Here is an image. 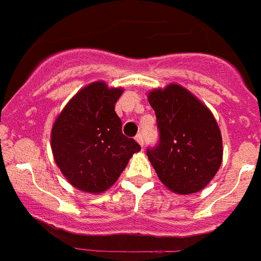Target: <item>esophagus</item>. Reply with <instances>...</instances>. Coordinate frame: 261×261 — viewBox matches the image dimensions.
I'll use <instances>...</instances> for the list:
<instances>
[{"label": "esophagus", "mask_w": 261, "mask_h": 261, "mask_svg": "<svg viewBox=\"0 0 261 261\" xmlns=\"http://www.w3.org/2000/svg\"><path fill=\"white\" fill-rule=\"evenodd\" d=\"M135 138H136V141H137L138 144L141 145V146H144V136H142L141 133H138V135L136 136Z\"/></svg>", "instance_id": "34e87169"}]
</instances>
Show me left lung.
<instances>
[{"instance_id": "8db88e82", "label": "left lung", "mask_w": 261, "mask_h": 261, "mask_svg": "<svg viewBox=\"0 0 261 261\" xmlns=\"http://www.w3.org/2000/svg\"><path fill=\"white\" fill-rule=\"evenodd\" d=\"M155 111L159 140L146 154L168 190L199 192L222 162V137L211 111L179 85L149 94Z\"/></svg>"}]
</instances>
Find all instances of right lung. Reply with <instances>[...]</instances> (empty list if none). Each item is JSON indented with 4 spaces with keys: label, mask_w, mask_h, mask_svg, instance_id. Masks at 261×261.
<instances>
[{
    "label": "right lung",
    "mask_w": 261,
    "mask_h": 261,
    "mask_svg": "<svg viewBox=\"0 0 261 261\" xmlns=\"http://www.w3.org/2000/svg\"><path fill=\"white\" fill-rule=\"evenodd\" d=\"M121 89L94 82L71 98L52 128L55 161L73 187L90 193L108 190L141 146L123 135L115 103Z\"/></svg>",
    "instance_id": "1"
}]
</instances>
